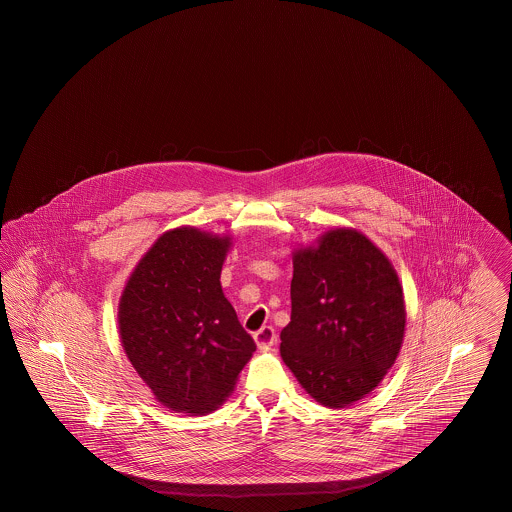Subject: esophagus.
Segmentation results:
<instances>
[{
    "mask_svg": "<svg viewBox=\"0 0 512 512\" xmlns=\"http://www.w3.org/2000/svg\"><path fill=\"white\" fill-rule=\"evenodd\" d=\"M253 338L259 347H270L276 343V330L272 326H263L253 334Z\"/></svg>",
    "mask_w": 512,
    "mask_h": 512,
    "instance_id": "esophagus-1",
    "label": "esophagus"
}]
</instances>
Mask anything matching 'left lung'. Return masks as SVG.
Segmentation results:
<instances>
[{"label": "left lung", "instance_id": "left-lung-1", "mask_svg": "<svg viewBox=\"0 0 512 512\" xmlns=\"http://www.w3.org/2000/svg\"><path fill=\"white\" fill-rule=\"evenodd\" d=\"M292 320L280 353L318 403L341 409L374 390L405 334V301L386 255L336 228L293 257Z\"/></svg>", "mask_w": 512, "mask_h": 512}]
</instances>
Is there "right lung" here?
<instances>
[{
	"label": "right lung",
	"instance_id": "obj_1",
	"mask_svg": "<svg viewBox=\"0 0 512 512\" xmlns=\"http://www.w3.org/2000/svg\"><path fill=\"white\" fill-rule=\"evenodd\" d=\"M228 245L195 228L171 230L122 292V347L147 388L178 413L217 409L257 347L220 288Z\"/></svg>",
	"mask_w": 512,
	"mask_h": 512
}]
</instances>
